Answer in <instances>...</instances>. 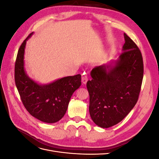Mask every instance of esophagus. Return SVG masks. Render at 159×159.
Here are the masks:
<instances>
[{
    "label": "esophagus",
    "instance_id": "obj_1",
    "mask_svg": "<svg viewBox=\"0 0 159 159\" xmlns=\"http://www.w3.org/2000/svg\"><path fill=\"white\" fill-rule=\"evenodd\" d=\"M88 80V76L86 75H82V78H81V81H82V83L84 84H85L86 83H87V81Z\"/></svg>",
    "mask_w": 159,
    "mask_h": 159
}]
</instances>
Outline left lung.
<instances>
[{
  "mask_svg": "<svg viewBox=\"0 0 159 159\" xmlns=\"http://www.w3.org/2000/svg\"><path fill=\"white\" fill-rule=\"evenodd\" d=\"M123 53L115 66L103 65L91 71L88 81L89 114L93 121L102 128L117 124L137 103L143 78L142 54L125 33Z\"/></svg>",
  "mask_w": 159,
  "mask_h": 159,
  "instance_id": "left-lung-1",
  "label": "left lung"
}]
</instances>
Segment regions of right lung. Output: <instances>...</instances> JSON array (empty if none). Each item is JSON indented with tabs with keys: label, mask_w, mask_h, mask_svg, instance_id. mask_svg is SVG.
Instances as JSON below:
<instances>
[{
	"label": "right lung",
	"mask_w": 159,
	"mask_h": 159,
	"mask_svg": "<svg viewBox=\"0 0 159 159\" xmlns=\"http://www.w3.org/2000/svg\"><path fill=\"white\" fill-rule=\"evenodd\" d=\"M18 50L14 66V80L24 106L40 121L53 123L64 116L70 98L81 84V75L68 76L47 85H39L29 78L24 68V54L26 40Z\"/></svg>",
	"instance_id": "obj_1"
}]
</instances>
